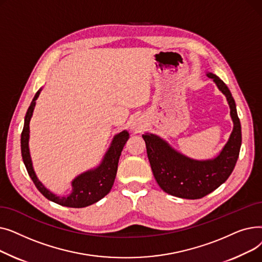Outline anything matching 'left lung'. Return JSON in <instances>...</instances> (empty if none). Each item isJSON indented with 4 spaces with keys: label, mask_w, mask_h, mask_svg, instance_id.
Segmentation results:
<instances>
[{
    "label": "left lung",
    "mask_w": 262,
    "mask_h": 262,
    "mask_svg": "<svg viewBox=\"0 0 262 262\" xmlns=\"http://www.w3.org/2000/svg\"><path fill=\"white\" fill-rule=\"evenodd\" d=\"M228 101L233 129L220 155L210 160H193L174 150L155 135H142L150 168L159 187L167 193L188 200H198L209 194L226 182L239 157L241 147V124L236 103L225 82L207 73Z\"/></svg>",
    "instance_id": "left-lung-1"
}]
</instances>
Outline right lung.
<instances>
[{"label":"right lung","mask_w":262,"mask_h":262,"mask_svg":"<svg viewBox=\"0 0 262 262\" xmlns=\"http://www.w3.org/2000/svg\"><path fill=\"white\" fill-rule=\"evenodd\" d=\"M39 93L40 90L36 93L33 102L31 103L29 109H27L24 120V126L21 134V153L27 173H29L37 189L41 192V194L54 203L71 208H82L86 207V206L92 205L107 195L110 189H112L117 175L118 162L121 156V152L126 141L128 140V133L124 130L115 137L112 146L109 147L100 167L92 171L82 173L75 178L72 182L73 191L70 195L67 198L56 196L38 181L33 169L29 149L30 121L36 104L35 101L39 96Z\"/></svg>","instance_id":"add662e5"}]
</instances>
